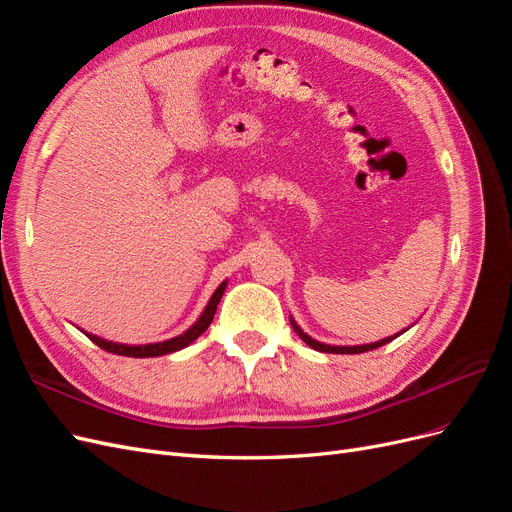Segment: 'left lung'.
<instances>
[{
    "label": "left lung",
    "mask_w": 512,
    "mask_h": 512,
    "mask_svg": "<svg viewBox=\"0 0 512 512\" xmlns=\"http://www.w3.org/2000/svg\"><path fill=\"white\" fill-rule=\"evenodd\" d=\"M290 324H292V329L297 331V335L303 339V342H305L309 348H314V350H318V352H333V354H359V352L374 350V348H380V346H384V344L393 342V339H395L397 335L404 333V331H401V333H397V335H393V337H386V339H380V342H374V344H363V346H329V344H320V342H316V339L309 337L307 333H303L299 324L294 322L292 318H290Z\"/></svg>",
    "instance_id": "8db88e82"
}]
</instances>
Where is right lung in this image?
<instances>
[{"mask_svg": "<svg viewBox=\"0 0 512 512\" xmlns=\"http://www.w3.org/2000/svg\"><path fill=\"white\" fill-rule=\"evenodd\" d=\"M224 290H226V282H222V284L218 286V290L213 292V297L209 299V303H207V307H205V312L200 314V318L192 324V327H190L188 331H185V333L173 337V339H166V342L145 344V346H128V344L106 342V339L96 337V335H91V333H85V331H83V333H85L96 346H100L102 350L113 352V354H123V356H134V359H147V356H162V354L177 352V350H181V348H185V346H190L196 337H200V335H203V333L207 331V327H209L213 316H215V309H218V303H220V299H222Z\"/></svg>", "mask_w": 512, "mask_h": 512, "instance_id": "right-lung-1", "label": "right lung"}]
</instances>
